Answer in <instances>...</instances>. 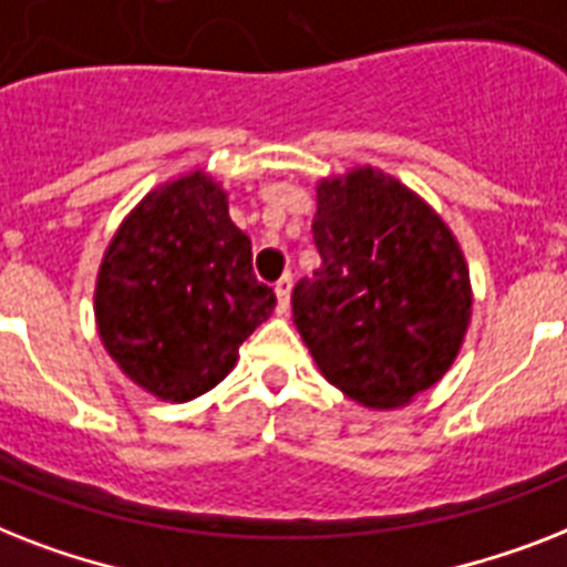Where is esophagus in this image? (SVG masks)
<instances>
[{
  "label": "esophagus",
  "instance_id": "1",
  "mask_svg": "<svg viewBox=\"0 0 567 567\" xmlns=\"http://www.w3.org/2000/svg\"><path fill=\"white\" fill-rule=\"evenodd\" d=\"M274 288H276V299H279V311H288V306H291V288H293L291 274H285Z\"/></svg>",
  "mask_w": 567,
  "mask_h": 567
}]
</instances>
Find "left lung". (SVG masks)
Instances as JSON below:
<instances>
[{
	"label": "left lung",
	"instance_id": "8db88e82",
	"mask_svg": "<svg viewBox=\"0 0 567 567\" xmlns=\"http://www.w3.org/2000/svg\"><path fill=\"white\" fill-rule=\"evenodd\" d=\"M323 265L291 293L293 323L326 381L367 408H402L457 358L472 282L445 220L363 165L317 186Z\"/></svg>",
	"mask_w": 567,
	"mask_h": 567
}]
</instances>
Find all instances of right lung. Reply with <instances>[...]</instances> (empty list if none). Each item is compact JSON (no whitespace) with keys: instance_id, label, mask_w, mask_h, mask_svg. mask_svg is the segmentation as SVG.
<instances>
[{"instance_id":"right-lung-1","label":"right lung","mask_w":567,"mask_h":567,"mask_svg":"<svg viewBox=\"0 0 567 567\" xmlns=\"http://www.w3.org/2000/svg\"><path fill=\"white\" fill-rule=\"evenodd\" d=\"M276 306L252 274V244L227 192L204 172L154 188L122 220L95 285V323L110 358L163 402L204 395Z\"/></svg>"}]
</instances>
